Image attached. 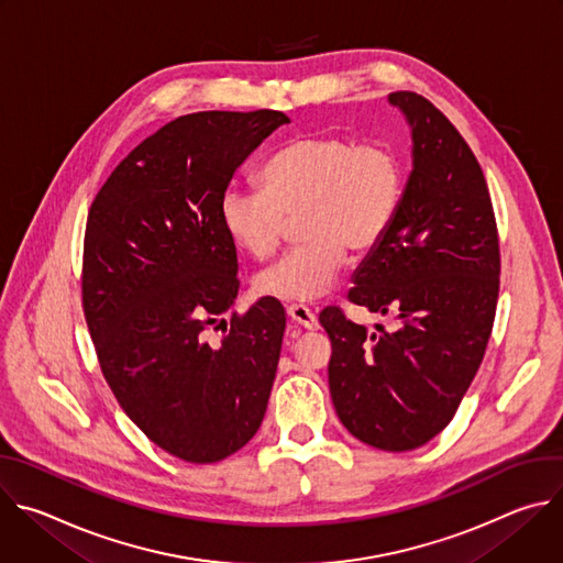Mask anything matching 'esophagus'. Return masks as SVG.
Segmentation results:
<instances>
[{"instance_id":"34e87169","label":"esophagus","mask_w":563,"mask_h":563,"mask_svg":"<svg viewBox=\"0 0 563 563\" xmlns=\"http://www.w3.org/2000/svg\"><path fill=\"white\" fill-rule=\"evenodd\" d=\"M287 316H289V320H291L294 325H298V328H302V330H309V332L318 330L316 316H313L305 305H289V307H287Z\"/></svg>"}]
</instances>
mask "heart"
<instances>
[{
    "label": "heart",
    "instance_id": "b5f03b06",
    "mask_svg": "<svg viewBox=\"0 0 563 563\" xmlns=\"http://www.w3.org/2000/svg\"><path fill=\"white\" fill-rule=\"evenodd\" d=\"M261 178L263 189L231 185L222 191L220 222L238 250L267 261L283 243L287 218L302 213L307 243L256 278L261 296L294 302L330 294L347 250L378 247L406 194V165L396 146L341 135L289 140L263 165Z\"/></svg>",
    "mask_w": 563,
    "mask_h": 563
}]
</instances>
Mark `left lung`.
Here are the masks:
<instances>
[{"mask_svg":"<svg viewBox=\"0 0 563 563\" xmlns=\"http://www.w3.org/2000/svg\"><path fill=\"white\" fill-rule=\"evenodd\" d=\"M412 133V172L398 213L352 276L350 300L391 311L367 332L341 309L318 320L332 341L330 391L363 443L406 452L454 417L493 332L499 235L488 185L452 122L423 96L389 93Z\"/></svg>","mask_w":563,"mask_h":563,"instance_id":"8db88e82","label":"left lung"}]
</instances>
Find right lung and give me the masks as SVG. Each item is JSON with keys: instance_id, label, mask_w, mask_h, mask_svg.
<instances>
[{"instance_id": "right-lung-1", "label": "right lung", "mask_w": 563, "mask_h": 563, "mask_svg": "<svg viewBox=\"0 0 563 563\" xmlns=\"http://www.w3.org/2000/svg\"><path fill=\"white\" fill-rule=\"evenodd\" d=\"M289 118L202 111L140 142L96 196L85 233L82 305L102 374L126 417L165 452L216 463L261 428L285 309L238 296L220 196L247 155Z\"/></svg>"}]
</instances>
